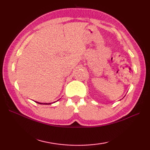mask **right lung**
Masks as SVG:
<instances>
[{
  "label": "right lung",
  "mask_w": 150,
  "mask_h": 150,
  "mask_svg": "<svg viewBox=\"0 0 150 150\" xmlns=\"http://www.w3.org/2000/svg\"><path fill=\"white\" fill-rule=\"evenodd\" d=\"M37 103H38V104H52V103H38V102H36Z\"/></svg>",
  "instance_id": "obj_1"
}]
</instances>
